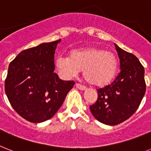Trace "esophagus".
<instances>
[{"instance_id": "obj_1", "label": "esophagus", "mask_w": 151, "mask_h": 151, "mask_svg": "<svg viewBox=\"0 0 151 151\" xmlns=\"http://www.w3.org/2000/svg\"><path fill=\"white\" fill-rule=\"evenodd\" d=\"M75 86H76V88H78L79 90L84 91V90H85V89H86V87L84 86V85H82V84H78V83L75 84Z\"/></svg>"}]
</instances>
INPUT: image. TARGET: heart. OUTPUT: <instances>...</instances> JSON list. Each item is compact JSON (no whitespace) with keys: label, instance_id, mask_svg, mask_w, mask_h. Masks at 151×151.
<instances>
[{"label":"heart","instance_id":"1","mask_svg":"<svg viewBox=\"0 0 151 151\" xmlns=\"http://www.w3.org/2000/svg\"><path fill=\"white\" fill-rule=\"evenodd\" d=\"M56 67L66 79L75 77L83 69V76L89 84L104 87L116 77L119 62L112 52L99 47H88L71 50L69 58L60 56L56 59Z\"/></svg>","mask_w":151,"mask_h":151}]
</instances>
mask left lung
Here are the masks:
<instances>
[{"instance_id": "1", "label": "left lung", "mask_w": 151, "mask_h": 151, "mask_svg": "<svg viewBox=\"0 0 151 151\" xmlns=\"http://www.w3.org/2000/svg\"><path fill=\"white\" fill-rule=\"evenodd\" d=\"M115 46L121 70L111 84L97 90L98 99L90 106L94 117L109 126L119 124L133 116L146 91L143 65L137 56Z\"/></svg>"}]
</instances>
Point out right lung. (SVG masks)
<instances>
[{
    "instance_id": "right-lung-1",
    "label": "right lung",
    "mask_w": 151,
    "mask_h": 151,
    "mask_svg": "<svg viewBox=\"0 0 151 151\" xmlns=\"http://www.w3.org/2000/svg\"><path fill=\"white\" fill-rule=\"evenodd\" d=\"M61 40L24 50L10 63L5 93L17 113L29 122L50 119L63 105L73 81L54 73V54Z\"/></svg>"
}]
</instances>
